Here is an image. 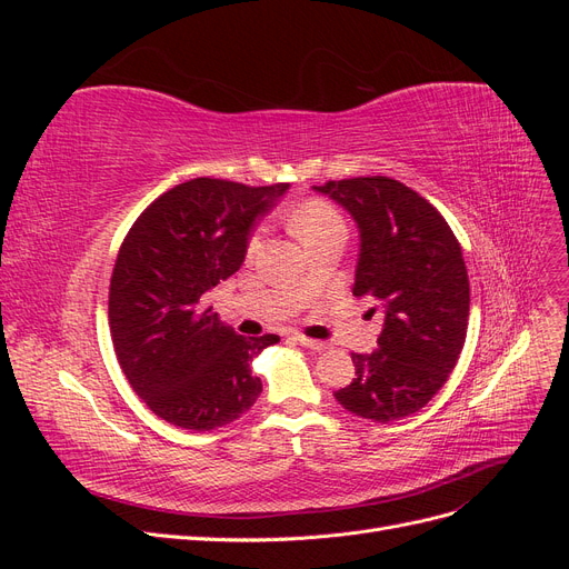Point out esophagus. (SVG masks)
<instances>
[{
  "label": "esophagus",
  "instance_id": "obj_1",
  "mask_svg": "<svg viewBox=\"0 0 569 569\" xmlns=\"http://www.w3.org/2000/svg\"><path fill=\"white\" fill-rule=\"evenodd\" d=\"M297 341L301 343V347L311 349V351H325V349H327V343H325V341H318V339H308V337H303V335H297Z\"/></svg>",
  "mask_w": 569,
  "mask_h": 569
}]
</instances>
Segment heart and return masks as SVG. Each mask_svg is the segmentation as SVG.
<instances>
[{"label": "heart", "mask_w": 569, "mask_h": 569, "mask_svg": "<svg viewBox=\"0 0 569 569\" xmlns=\"http://www.w3.org/2000/svg\"><path fill=\"white\" fill-rule=\"evenodd\" d=\"M335 228H343L341 216L332 209L330 203L318 201V199L303 203L301 209H297L295 216H291V230L299 234L301 242H308V239H313ZM256 244H258V237H253L249 242V253L256 249Z\"/></svg>", "instance_id": "heart-1"}]
</instances>
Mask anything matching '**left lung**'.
Masks as SVG:
<instances>
[{"label": "left lung", "mask_w": 569, "mask_h": 569, "mask_svg": "<svg viewBox=\"0 0 569 569\" xmlns=\"http://www.w3.org/2000/svg\"><path fill=\"white\" fill-rule=\"evenodd\" d=\"M316 189L358 226L353 297L385 308L377 351L351 353L356 377L335 399L372 422L408 418L449 380L468 335L470 282L458 239L432 203L387 176Z\"/></svg>", "instance_id": "1"}]
</instances>
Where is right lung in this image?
I'll use <instances>...</instances> for the list:
<instances>
[{
    "label": "right lung",
    "mask_w": 569,
    "mask_h": 569,
    "mask_svg": "<svg viewBox=\"0 0 569 569\" xmlns=\"http://www.w3.org/2000/svg\"><path fill=\"white\" fill-rule=\"evenodd\" d=\"M287 189L194 178L149 203L120 244L109 287L113 349L161 420L211 432L261 396L249 363L280 337L237 335L203 308V295L244 263L256 220Z\"/></svg>",
    "instance_id": "1"
}]
</instances>
